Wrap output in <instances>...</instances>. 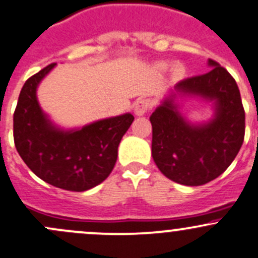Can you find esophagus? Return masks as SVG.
Listing matches in <instances>:
<instances>
[{"instance_id":"obj_1","label":"esophagus","mask_w":258,"mask_h":258,"mask_svg":"<svg viewBox=\"0 0 258 258\" xmlns=\"http://www.w3.org/2000/svg\"><path fill=\"white\" fill-rule=\"evenodd\" d=\"M151 106H152V103H151V101L148 98H139L136 101V103H135V113L137 116H144L150 110Z\"/></svg>"}]
</instances>
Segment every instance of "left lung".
<instances>
[{
	"label": "left lung",
	"mask_w": 258,
	"mask_h": 258,
	"mask_svg": "<svg viewBox=\"0 0 258 258\" xmlns=\"http://www.w3.org/2000/svg\"><path fill=\"white\" fill-rule=\"evenodd\" d=\"M207 74L175 86L178 93L199 96L215 105L206 123L186 121L168 96L151 114L152 157L167 178L186 186H201L217 178L237 156L244 139V110L235 79L213 59Z\"/></svg>",
	"instance_id": "1"
}]
</instances>
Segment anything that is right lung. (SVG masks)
<instances>
[{
  "instance_id": "right-lung-1",
  "label": "right lung",
  "mask_w": 258,
  "mask_h": 258,
  "mask_svg": "<svg viewBox=\"0 0 258 258\" xmlns=\"http://www.w3.org/2000/svg\"><path fill=\"white\" fill-rule=\"evenodd\" d=\"M54 66L48 64L23 85L14 113L15 146L37 177L67 191H87L113 170L118 145L135 117L124 113L70 131L56 127L36 96L40 82Z\"/></svg>"
}]
</instances>
